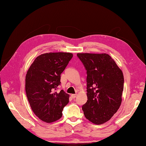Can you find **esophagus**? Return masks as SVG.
<instances>
[{"mask_svg":"<svg viewBox=\"0 0 146 146\" xmlns=\"http://www.w3.org/2000/svg\"><path fill=\"white\" fill-rule=\"evenodd\" d=\"M77 94H72L71 95V97H72V98H75L76 97H77Z\"/></svg>","mask_w":146,"mask_h":146,"instance_id":"esophagus-1","label":"esophagus"}]
</instances>
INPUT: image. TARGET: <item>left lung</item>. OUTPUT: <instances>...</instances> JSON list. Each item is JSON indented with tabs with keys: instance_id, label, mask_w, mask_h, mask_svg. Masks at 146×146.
I'll list each match as a JSON object with an SVG mask.
<instances>
[{
	"instance_id": "1",
	"label": "left lung",
	"mask_w": 146,
	"mask_h": 146,
	"mask_svg": "<svg viewBox=\"0 0 146 146\" xmlns=\"http://www.w3.org/2000/svg\"><path fill=\"white\" fill-rule=\"evenodd\" d=\"M87 70V101L82 106L87 119L102 124L111 118L121 104L123 72L108 54L77 53Z\"/></svg>"
}]
</instances>
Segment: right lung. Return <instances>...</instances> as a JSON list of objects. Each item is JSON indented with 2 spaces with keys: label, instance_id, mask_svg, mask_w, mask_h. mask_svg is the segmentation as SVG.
Masks as SVG:
<instances>
[{
  "label": "right lung",
  "instance_id": "add662e5",
  "mask_svg": "<svg viewBox=\"0 0 146 146\" xmlns=\"http://www.w3.org/2000/svg\"><path fill=\"white\" fill-rule=\"evenodd\" d=\"M70 52H49L38 56L28 69L25 90L33 113L46 123L61 118L69 95L63 90L56 92L61 74L72 59Z\"/></svg>",
  "mask_w": 146,
  "mask_h": 146
}]
</instances>
